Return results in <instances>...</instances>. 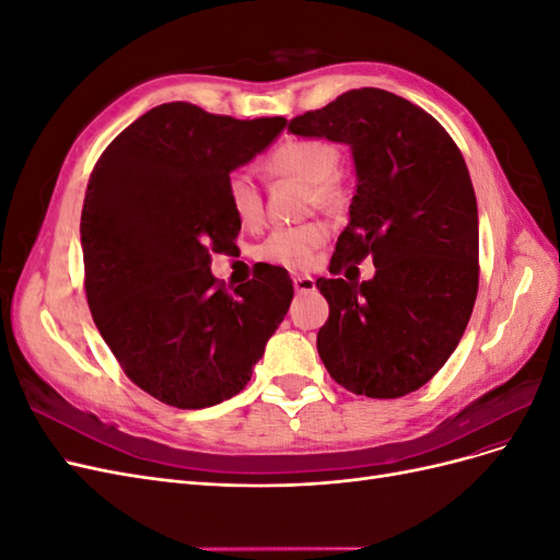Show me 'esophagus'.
<instances>
[{"instance_id":"esophagus-1","label":"esophagus","mask_w":560,"mask_h":560,"mask_svg":"<svg viewBox=\"0 0 560 560\" xmlns=\"http://www.w3.org/2000/svg\"><path fill=\"white\" fill-rule=\"evenodd\" d=\"M294 290H296L299 294L315 292V278H311V276H296V278H294Z\"/></svg>"}]
</instances>
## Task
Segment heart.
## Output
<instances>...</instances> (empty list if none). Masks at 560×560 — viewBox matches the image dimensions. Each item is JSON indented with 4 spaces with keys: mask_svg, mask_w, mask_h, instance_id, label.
Listing matches in <instances>:
<instances>
[{
    "mask_svg": "<svg viewBox=\"0 0 560 560\" xmlns=\"http://www.w3.org/2000/svg\"><path fill=\"white\" fill-rule=\"evenodd\" d=\"M338 167V151L325 140L292 138L280 142L266 156V171L273 175H292L313 184V198L317 202L341 200L343 189L334 179ZM226 200L235 219L243 226H259L264 219V196L257 179L247 171H233L226 179ZM329 238L325 222H306L296 226L276 229L259 247V257L268 264L292 270L308 268L315 259L317 247Z\"/></svg>",
    "mask_w": 560,
    "mask_h": 560,
    "instance_id": "1",
    "label": "heart"
}]
</instances>
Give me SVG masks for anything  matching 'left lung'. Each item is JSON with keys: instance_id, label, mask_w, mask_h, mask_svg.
Listing matches in <instances>:
<instances>
[{"instance_id": "obj_1", "label": "left lung", "mask_w": 560, "mask_h": 560, "mask_svg": "<svg viewBox=\"0 0 560 560\" xmlns=\"http://www.w3.org/2000/svg\"><path fill=\"white\" fill-rule=\"evenodd\" d=\"M290 130L352 149L358 191L329 273L376 266L364 282L317 278L329 303L319 358L354 395L416 393L460 343L479 292V212L460 149L434 116L381 89L338 95Z\"/></svg>"}]
</instances>
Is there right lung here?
Instances as JSON below:
<instances>
[{"instance_id":"add662e5","label":"right lung","mask_w":560,"mask_h":560,"mask_svg":"<svg viewBox=\"0 0 560 560\" xmlns=\"http://www.w3.org/2000/svg\"><path fill=\"white\" fill-rule=\"evenodd\" d=\"M284 124L165 103L118 132L93 167L81 210L89 308L124 374L167 406L238 395L290 308L280 266L264 264L235 290L210 273V252L231 249L241 231L226 179Z\"/></svg>"}]
</instances>
